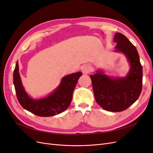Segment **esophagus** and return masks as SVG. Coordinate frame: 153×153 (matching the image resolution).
<instances>
[{"label": "esophagus", "mask_w": 153, "mask_h": 153, "mask_svg": "<svg viewBox=\"0 0 153 153\" xmlns=\"http://www.w3.org/2000/svg\"><path fill=\"white\" fill-rule=\"evenodd\" d=\"M81 69H82V73H84V74L89 73L91 71V70H92L91 66L87 65V64H85V65H84L83 66H82Z\"/></svg>", "instance_id": "1"}]
</instances>
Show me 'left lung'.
<instances>
[{"mask_svg": "<svg viewBox=\"0 0 153 153\" xmlns=\"http://www.w3.org/2000/svg\"><path fill=\"white\" fill-rule=\"evenodd\" d=\"M114 41L117 43L115 52L125 55L130 69L124 77H112L102 71L91 75L96 102L110 112H121L138 100L142 88V66L137 50L126 37L116 32Z\"/></svg>", "mask_w": 153, "mask_h": 153, "instance_id": "1", "label": "left lung"}]
</instances>
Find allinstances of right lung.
Returning a JSON list of instances; mask_svg holds the SVG:
<instances>
[{
    "label": "right lung",
    "instance_id": "right-lung-1",
    "mask_svg": "<svg viewBox=\"0 0 153 153\" xmlns=\"http://www.w3.org/2000/svg\"><path fill=\"white\" fill-rule=\"evenodd\" d=\"M82 75L81 72H78L64 76L61 84L52 94L42 99L34 100L27 94L22 85L17 61L13 73V83L17 99L23 108L40 117H50L67 109L71 102L76 84Z\"/></svg>",
    "mask_w": 153,
    "mask_h": 153
}]
</instances>
